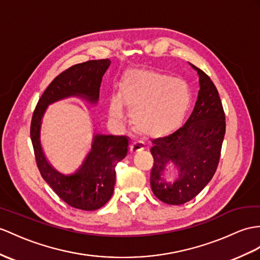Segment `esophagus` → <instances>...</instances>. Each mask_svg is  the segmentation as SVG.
Segmentation results:
<instances>
[{
	"instance_id": "34e87169",
	"label": "esophagus",
	"mask_w": 260,
	"mask_h": 260,
	"mask_svg": "<svg viewBox=\"0 0 260 260\" xmlns=\"http://www.w3.org/2000/svg\"><path fill=\"white\" fill-rule=\"evenodd\" d=\"M131 152H139V151H142L144 150V143L140 140H137L134 141L131 143V147H130Z\"/></svg>"
}]
</instances>
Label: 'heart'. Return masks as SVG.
Segmentation results:
<instances>
[{"label":"heart","mask_w":260,"mask_h":260,"mask_svg":"<svg viewBox=\"0 0 260 260\" xmlns=\"http://www.w3.org/2000/svg\"><path fill=\"white\" fill-rule=\"evenodd\" d=\"M191 91L184 81L154 71H139L124 80L119 97H112L109 113L122 119V105L131 109L135 128L149 136H162L178 128L191 106Z\"/></svg>","instance_id":"heart-1"}]
</instances>
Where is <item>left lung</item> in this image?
I'll return each mask as SVG.
<instances>
[{
    "label": "left lung",
    "mask_w": 260,
    "mask_h": 260,
    "mask_svg": "<svg viewBox=\"0 0 260 260\" xmlns=\"http://www.w3.org/2000/svg\"><path fill=\"white\" fill-rule=\"evenodd\" d=\"M200 90L194 110L184 125L172 135L155 139L151 148L153 167L150 183L152 192L163 203L181 205L191 201L213 178L217 169L226 122L216 87L200 68ZM179 171L172 183L164 179L168 164Z\"/></svg>",
    "instance_id": "obj_1"
}]
</instances>
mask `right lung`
Here are the masks:
<instances>
[{
  "mask_svg": "<svg viewBox=\"0 0 260 260\" xmlns=\"http://www.w3.org/2000/svg\"><path fill=\"white\" fill-rule=\"evenodd\" d=\"M109 59L88 60L66 69L50 82L37 103L30 123V139L42 178L59 198L82 211H94L110 200L116 183V166L129 150L124 136H93L91 150L81 166L71 174L57 171L50 164L41 144V126L47 107L56 101L78 97L96 105L101 79L110 66Z\"/></svg>",
  "mask_w": 260,
  "mask_h": 260,
  "instance_id": "add662e5",
  "label": "right lung"
}]
</instances>
